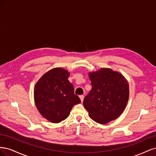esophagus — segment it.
Masks as SVG:
<instances>
[{
    "label": "esophagus",
    "instance_id": "esophagus-1",
    "mask_svg": "<svg viewBox=\"0 0 156 156\" xmlns=\"http://www.w3.org/2000/svg\"><path fill=\"white\" fill-rule=\"evenodd\" d=\"M79 98H80V100H81V102H83V100H84V96L83 95H81V96H79Z\"/></svg>",
    "mask_w": 156,
    "mask_h": 156
}]
</instances>
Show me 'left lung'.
Listing matches in <instances>:
<instances>
[{"mask_svg":"<svg viewBox=\"0 0 156 156\" xmlns=\"http://www.w3.org/2000/svg\"><path fill=\"white\" fill-rule=\"evenodd\" d=\"M92 90L84 98L83 105L90 117L105 124L116 119L124 111L129 89L127 79L120 73L103 68L89 72Z\"/></svg>","mask_w":156,"mask_h":156,"instance_id":"1","label":"left lung"}]
</instances>
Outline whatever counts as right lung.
<instances>
[{
	"label": "right lung",
	"mask_w": 156,
	"mask_h": 156,
	"mask_svg": "<svg viewBox=\"0 0 156 156\" xmlns=\"http://www.w3.org/2000/svg\"><path fill=\"white\" fill-rule=\"evenodd\" d=\"M69 73L55 68L42 75L35 84L34 102L41 115L53 123H59L69 116L73 105L81 103L68 81Z\"/></svg>",
	"instance_id": "1"
}]
</instances>
